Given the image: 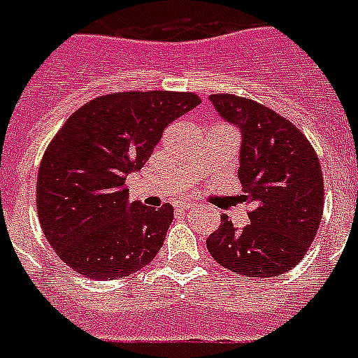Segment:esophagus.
<instances>
[{
  "label": "esophagus",
  "mask_w": 358,
  "mask_h": 358,
  "mask_svg": "<svg viewBox=\"0 0 358 358\" xmlns=\"http://www.w3.org/2000/svg\"><path fill=\"white\" fill-rule=\"evenodd\" d=\"M174 207H176L178 211H189V209H193L194 203L193 202H184V200H180V202H174Z\"/></svg>",
  "instance_id": "obj_1"
}]
</instances>
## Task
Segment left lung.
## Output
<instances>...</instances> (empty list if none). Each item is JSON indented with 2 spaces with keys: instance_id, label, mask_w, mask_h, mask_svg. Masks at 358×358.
<instances>
[{
  "instance_id": "1",
  "label": "left lung",
  "mask_w": 358,
  "mask_h": 358,
  "mask_svg": "<svg viewBox=\"0 0 358 358\" xmlns=\"http://www.w3.org/2000/svg\"><path fill=\"white\" fill-rule=\"evenodd\" d=\"M222 118L242 133L238 180L251 206L238 229L227 215L206 240L216 262L236 275L271 278L308 253L324 211V180L313 145L269 107L235 94L209 96Z\"/></svg>"
}]
</instances>
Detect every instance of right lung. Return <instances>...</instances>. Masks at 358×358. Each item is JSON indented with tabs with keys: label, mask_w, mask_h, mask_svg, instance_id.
<instances>
[{
	"label": "right lung",
	"mask_w": 358,
	"mask_h": 358,
	"mask_svg": "<svg viewBox=\"0 0 358 358\" xmlns=\"http://www.w3.org/2000/svg\"><path fill=\"white\" fill-rule=\"evenodd\" d=\"M200 103L193 92H114L87 101L52 138L38 171L41 229L63 262L92 280H116L151 262L173 206L127 202L165 127Z\"/></svg>",
	"instance_id": "right-lung-1"
}]
</instances>
